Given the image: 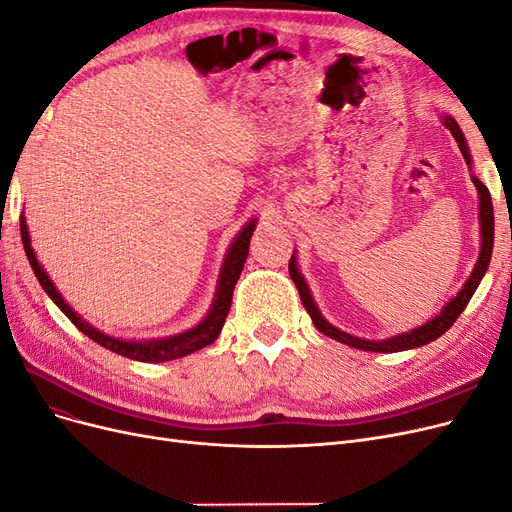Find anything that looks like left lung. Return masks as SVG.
<instances>
[{"instance_id":"left-lung-1","label":"left lung","mask_w":512,"mask_h":512,"mask_svg":"<svg viewBox=\"0 0 512 512\" xmlns=\"http://www.w3.org/2000/svg\"><path fill=\"white\" fill-rule=\"evenodd\" d=\"M444 126L451 130V134L455 136V141L463 153V160H466V164H472V156L468 151V145H466V138H463V132L461 128L457 126V121L453 117H442ZM472 183L474 188L478 190V198H480V239H483V243H480V254H478V262L476 267L470 275V280L463 284V288L457 292V297L451 299L446 303V307L442 309V312L431 318L427 324H423V327H416L408 333H399L395 337H389V339H380V342H371V339H361V337H354L350 333H344L335 329L331 322L324 320V316L318 312V307L312 299V292H309L303 275L299 273L297 269V256L292 254L290 262H288V271H290V277L294 286H297L299 290V297H301V303L303 307L307 309L309 318H312V322L316 324V329L324 335H329L331 339H337V342H342L346 346H352V348H359V350H365V352H401V350H412V348H418V346H425L429 342H433V339H438L440 335H444L448 329L453 327V322L461 316L463 309H466V305L470 303L472 294L476 292L480 280H483V275L487 273V267H489V260H491V252H493V205H491V194L489 190L483 185V181H480L478 177L472 175Z\"/></svg>"}]
</instances>
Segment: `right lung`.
Instances as JSON below:
<instances>
[{"label": "right lung", "mask_w": 512, "mask_h": 512, "mask_svg": "<svg viewBox=\"0 0 512 512\" xmlns=\"http://www.w3.org/2000/svg\"><path fill=\"white\" fill-rule=\"evenodd\" d=\"M256 228V220H252L250 224H245L241 228L239 235L232 241V245L228 247L226 258H224V267L220 273V282H218V290H215V299L211 303L209 314L205 316V320L196 324L194 329L173 335V337H164V339H151V342H126V339H117L111 335H104L102 331L91 327L89 322H85L74 309L64 301L59 290L55 288V284L49 280V275L40 267V262L32 250V239H29V230L25 224V218H21V239H23V247L29 265H32L40 286L44 288V292L49 294L53 299V303L64 312L72 324L79 331H83L89 339H94L96 344L104 346L106 350H111L115 354L128 356L132 361H141V363H164V361H173V359H181V356H188L200 348H205L209 344H213L218 339L226 316L230 312V303H232V290H235V284L239 280V275L243 271V265L247 260V252H250V239L252 232Z\"/></svg>", "instance_id": "obj_1"}]
</instances>
